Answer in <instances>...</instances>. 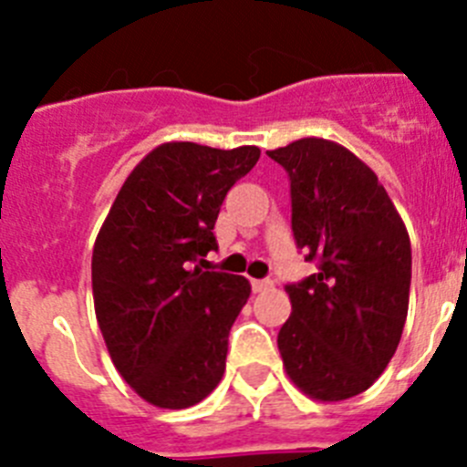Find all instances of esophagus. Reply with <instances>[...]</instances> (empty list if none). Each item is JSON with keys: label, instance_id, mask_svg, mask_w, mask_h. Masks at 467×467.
<instances>
[{"label": "esophagus", "instance_id": "1", "mask_svg": "<svg viewBox=\"0 0 467 467\" xmlns=\"http://www.w3.org/2000/svg\"><path fill=\"white\" fill-rule=\"evenodd\" d=\"M271 280L264 278V280H253V292H266L271 287Z\"/></svg>", "mask_w": 467, "mask_h": 467}]
</instances>
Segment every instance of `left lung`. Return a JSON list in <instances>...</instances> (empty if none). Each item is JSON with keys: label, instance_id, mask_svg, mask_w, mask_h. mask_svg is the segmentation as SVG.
I'll list each match as a JSON object with an SVG mask.
<instances>
[{"label": "left lung", "instance_id": "1", "mask_svg": "<svg viewBox=\"0 0 467 467\" xmlns=\"http://www.w3.org/2000/svg\"><path fill=\"white\" fill-rule=\"evenodd\" d=\"M290 177L292 234L317 274L285 285L287 377L323 402L372 386L402 337L411 243L379 177L346 147L304 138L269 151Z\"/></svg>", "mask_w": 467, "mask_h": 467}]
</instances>
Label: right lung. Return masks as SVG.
<instances>
[{
    "instance_id": "1",
    "label": "right lung",
    "mask_w": 467,
    "mask_h": 467,
    "mask_svg": "<svg viewBox=\"0 0 467 467\" xmlns=\"http://www.w3.org/2000/svg\"><path fill=\"white\" fill-rule=\"evenodd\" d=\"M257 161V147L161 144L128 175L95 238V317L119 374L154 407H192L222 381L250 283L192 264L217 250L222 201Z\"/></svg>"
}]
</instances>
